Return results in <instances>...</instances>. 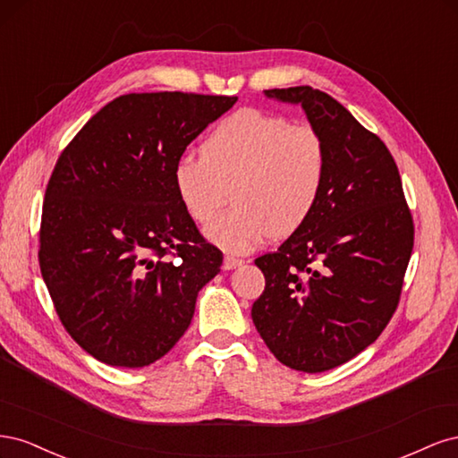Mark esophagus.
<instances>
[{
  "label": "esophagus",
  "mask_w": 458,
  "mask_h": 458,
  "mask_svg": "<svg viewBox=\"0 0 458 458\" xmlns=\"http://www.w3.org/2000/svg\"><path fill=\"white\" fill-rule=\"evenodd\" d=\"M242 263H244V259H242V258L225 256V258H224V269H225V271H229V269H234V267L242 266Z\"/></svg>",
  "instance_id": "obj_1"
}]
</instances>
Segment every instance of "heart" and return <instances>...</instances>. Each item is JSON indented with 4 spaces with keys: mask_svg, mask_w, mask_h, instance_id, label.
<instances>
[{
    "mask_svg": "<svg viewBox=\"0 0 458 458\" xmlns=\"http://www.w3.org/2000/svg\"><path fill=\"white\" fill-rule=\"evenodd\" d=\"M327 175L323 133L259 108L227 116L204 152H185L174 165L175 192L197 224L214 219L234 187L237 208L206 227L208 239L229 252L298 231L321 199Z\"/></svg>",
    "mask_w": 458,
    "mask_h": 458,
    "instance_id": "1",
    "label": "heart"
}]
</instances>
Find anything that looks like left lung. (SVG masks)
I'll list each match as a JSON object with an SVG mask.
<instances>
[{
	"label": "left lung",
	"instance_id": "8db88e82",
	"mask_svg": "<svg viewBox=\"0 0 458 458\" xmlns=\"http://www.w3.org/2000/svg\"><path fill=\"white\" fill-rule=\"evenodd\" d=\"M266 95L303 106L328 145V175L306 224L256 258L266 288L252 321L283 365L323 372L361 353L390 323L414 224L397 164L377 133L310 86Z\"/></svg>",
	"mask_w": 458,
	"mask_h": 458
}]
</instances>
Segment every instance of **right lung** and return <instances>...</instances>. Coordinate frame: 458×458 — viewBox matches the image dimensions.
<instances>
[{"mask_svg":"<svg viewBox=\"0 0 458 458\" xmlns=\"http://www.w3.org/2000/svg\"><path fill=\"white\" fill-rule=\"evenodd\" d=\"M237 97L128 93L64 147L46 189L39 269L64 330L137 369L168 353L224 254L183 210L174 165Z\"/></svg>","mask_w":458,"mask_h":458,"instance_id":"add662e5","label":"right lung"}]
</instances>
